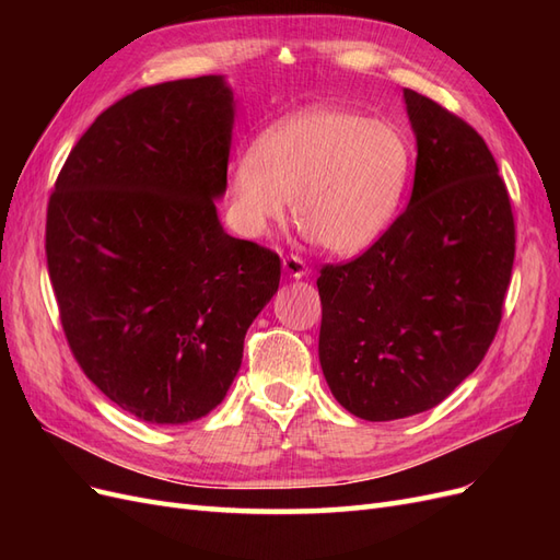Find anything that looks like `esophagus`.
<instances>
[{
	"mask_svg": "<svg viewBox=\"0 0 560 560\" xmlns=\"http://www.w3.org/2000/svg\"><path fill=\"white\" fill-rule=\"evenodd\" d=\"M282 268L290 278H303L308 273V266L299 257V254H287V257L282 259Z\"/></svg>",
	"mask_w": 560,
	"mask_h": 560,
	"instance_id": "34e87169",
	"label": "esophagus"
}]
</instances>
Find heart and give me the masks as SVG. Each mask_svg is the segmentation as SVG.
<instances>
[{"label": "heart", "instance_id": "obj_1", "mask_svg": "<svg viewBox=\"0 0 560 560\" xmlns=\"http://www.w3.org/2000/svg\"><path fill=\"white\" fill-rule=\"evenodd\" d=\"M411 173V147L387 121L338 107L284 118L231 167L243 226L264 233L292 200L296 224L329 252L376 243L393 222Z\"/></svg>", "mask_w": 560, "mask_h": 560}]
</instances>
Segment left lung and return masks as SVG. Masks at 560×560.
I'll use <instances>...</instances> for the list:
<instances>
[{"instance_id": "8db88e82", "label": "left lung", "mask_w": 560, "mask_h": 560, "mask_svg": "<svg viewBox=\"0 0 560 560\" xmlns=\"http://www.w3.org/2000/svg\"><path fill=\"white\" fill-rule=\"evenodd\" d=\"M418 142L406 210L360 257L319 268V364L352 416L444 401L481 364L512 282L516 224L481 135L404 89Z\"/></svg>"}]
</instances>
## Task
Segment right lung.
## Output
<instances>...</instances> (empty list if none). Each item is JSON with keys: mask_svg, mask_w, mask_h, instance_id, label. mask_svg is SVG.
<instances>
[{"mask_svg": "<svg viewBox=\"0 0 560 560\" xmlns=\"http://www.w3.org/2000/svg\"><path fill=\"white\" fill-rule=\"evenodd\" d=\"M233 97L165 81L100 114L46 210V264L77 364L124 411L182 425L222 404L280 257L222 229Z\"/></svg>", "mask_w": 560, "mask_h": 560, "instance_id": "right-lung-1", "label": "right lung"}]
</instances>
